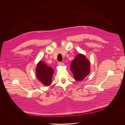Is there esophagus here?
Wrapping results in <instances>:
<instances>
[{"mask_svg":"<svg viewBox=\"0 0 125 125\" xmlns=\"http://www.w3.org/2000/svg\"><path fill=\"white\" fill-rule=\"evenodd\" d=\"M58 65H59V66H63V65H64L63 63V62H59L58 63Z\"/></svg>","mask_w":125,"mask_h":125,"instance_id":"obj_1","label":"esophagus"}]
</instances>
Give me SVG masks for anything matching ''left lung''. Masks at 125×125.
Wrapping results in <instances>:
<instances>
[{
	"instance_id": "obj_1",
	"label": "left lung",
	"mask_w": 125,
	"mask_h": 125,
	"mask_svg": "<svg viewBox=\"0 0 125 125\" xmlns=\"http://www.w3.org/2000/svg\"><path fill=\"white\" fill-rule=\"evenodd\" d=\"M70 69L74 79L81 81L89 74L90 63L84 55L78 54L72 62Z\"/></svg>"
}]
</instances>
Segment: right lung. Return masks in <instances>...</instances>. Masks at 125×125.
Masks as SVG:
<instances>
[{
  "label": "right lung",
  "mask_w": 125,
  "mask_h": 125,
  "mask_svg": "<svg viewBox=\"0 0 125 125\" xmlns=\"http://www.w3.org/2000/svg\"><path fill=\"white\" fill-rule=\"evenodd\" d=\"M54 70L48 66L44 62L40 61L37 64L36 73L38 80L45 86H49L52 83Z\"/></svg>",
  "instance_id": "right-lung-1"
}]
</instances>
